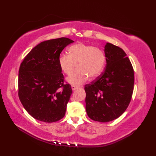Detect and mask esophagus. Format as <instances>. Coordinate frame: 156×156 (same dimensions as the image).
I'll list each match as a JSON object with an SVG mask.
<instances>
[{"label":"esophagus","instance_id":"esophagus-1","mask_svg":"<svg viewBox=\"0 0 156 156\" xmlns=\"http://www.w3.org/2000/svg\"><path fill=\"white\" fill-rule=\"evenodd\" d=\"M78 88V87H75V86H72V90H76V89Z\"/></svg>","mask_w":156,"mask_h":156}]
</instances>
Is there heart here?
I'll use <instances>...</instances> for the list:
<instances>
[{"label":"heart","mask_w":156,"mask_h":156,"mask_svg":"<svg viewBox=\"0 0 156 156\" xmlns=\"http://www.w3.org/2000/svg\"><path fill=\"white\" fill-rule=\"evenodd\" d=\"M69 54L59 55L58 63L62 72L67 75H70L77 65V70L67 78L69 84L82 85L88 80L89 76L95 78L103 71L106 57L101 49L78 43L69 48Z\"/></svg>","instance_id":"obj_1"}]
</instances>
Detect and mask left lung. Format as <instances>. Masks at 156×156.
Wrapping results in <instances>:
<instances>
[{
  "mask_svg": "<svg viewBox=\"0 0 156 156\" xmlns=\"http://www.w3.org/2000/svg\"><path fill=\"white\" fill-rule=\"evenodd\" d=\"M106 68L90 84L85 85L86 111L92 120L113 121L123 113L133 92L134 71L127 54L118 46H105Z\"/></svg>",
  "mask_w": 156,
  "mask_h": 156,
  "instance_id": "left-lung-1",
  "label": "left lung"
}]
</instances>
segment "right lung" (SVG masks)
Masks as SVG:
<instances>
[{
    "label": "right lung",
    "instance_id": "right-lung-1",
    "mask_svg": "<svg viewBox=\"0 0 156 156\" xmlns=\"http://www.w3.org/2000/svg\"><path fill=\"white\" fill-rule=\"evenodd\" d=\"M74 42L61 37L41 42L25 56L19 70L20 101L37 120L53 122L64 117L72 93L64 84L58 58L66 46Z\"/></svg>",
    "mask_w": 156,
    "mask_h": 156
}]
</instances>
